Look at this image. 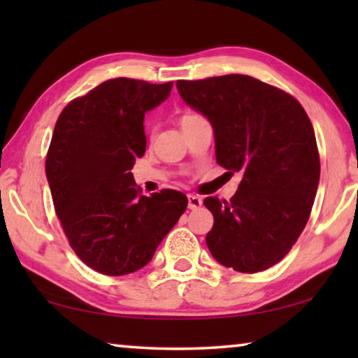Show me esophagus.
Masks as SVG:
<instances>
[{
	"mask_svg": "<svg viewBox=\"0 0 358 358\" xmlns=\"http://www.w3.org/2000/svg\"><path fill=\"white\" fill-rule=\"evenodd\" d=\"M202 203H203V201L199 196H194V194H189V196H187V208L189 210L201 208Z\"/></svg>",
	"mask_w": 358,
	"mask_h": 358,
	"instance_id": "34e87169",
	"label": "esophagus"
}]
</instances>
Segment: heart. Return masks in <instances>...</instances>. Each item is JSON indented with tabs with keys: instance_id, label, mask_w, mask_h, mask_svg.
<instances>
[{
	"instance_id": "1",
	"label": "heart",
	"mask_w": 358,
	"mask_h": 358,
	"mask_svg": "<svg viewBox=\"0 0 358 358\" xmlns=\"http://www.w3.org/2000/svg\"><path fill=\"white\" fill-rule=\"evenodd\" d=\"M191 117H194V113H186L185 117H183V120H185V118H191Z\"/></svg>"
}]
</instances>
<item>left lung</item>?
Segmentation results:
<instances>
[{
    "label": "left lung",
    "mask_w": 358,
    "mask_h": 358,
    "mask_svg": "<svg viewBox=\"0 0 358 358\" xmlns=\"http://www.w3.org/2000/svg\"><path fill=\"white\" fill-rule=\"evenodd\" d=\"M177 88L211 123L217 164L243 173L230 202L203 201L215 217L207 234L211 256L241 273L270 268L300 237L319 186V151L305 108L241 74L178 80Z\"/></svg>",
    "instance_id": "left-lung-1"
}]
</instances>
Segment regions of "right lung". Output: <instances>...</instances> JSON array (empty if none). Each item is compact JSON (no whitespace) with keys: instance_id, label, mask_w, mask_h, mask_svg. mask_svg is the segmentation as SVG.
Returning <instances> with one entry per match:
<instances>
[{"instance_id":"add662e5","label":"right lung","mask_w":358,"mask_h":358,"mask_svg":"<svg viewBox=\"0 0 358 358\" xmlns=\"http://www.w3.org/2000/svg\"><path fill=\"white\" fill-rule=\"evenodd\" d=\"M172 82L118 77L63 108L45 159L57 216L80 260L102 275L147 265L187 207L173 189L141 196L131 169L147 147L143 118Z\"/></svg>"}]
</instances>
